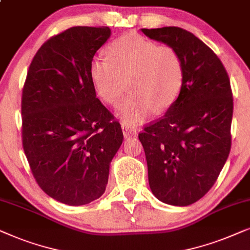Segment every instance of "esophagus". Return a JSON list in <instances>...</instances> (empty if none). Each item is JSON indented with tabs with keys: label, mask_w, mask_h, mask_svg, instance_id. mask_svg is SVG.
Listing matches in <instances>:
<instances>
[{
	"label": "esophagus",
	"mask_w": 250,
	"mask_h": 250,
	"mask_svg": "<svg viewBox=\"0 0 250 250\" xmlns=\"http://www.w3.org/2000/svg\"><path fill=\"white\" fill-rule=\"evenodd\" d=\"M121 128H122L123 136H125V138L130 137V136H136V135H137V131H136V129H132L131 127H129V125H125V123H122Z\"/></svg>",
	"instance_id": "1"
}]
</instances>
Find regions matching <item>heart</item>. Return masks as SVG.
<instances>
[{"label":"heart","mask_w":250,"mask_h":250,"mask_svg":"<svg viewBox=\"0 0 250 250\" xmlns=\"http://www.w3.org/2000/svg\"><path fill=\"white\" fill-rule=\"evenodd\" d=\"M107 59H92L89 74L98 97L118 106L130 89V97L119 109L129 127L144 122L153 112L174 105L184 83L182 56L170 45H158L137 34H125L106 49Z\"/></svg>","instance_id":"1"}]
</instances>
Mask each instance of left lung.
Masks as SVG:
<instances>
[{"label":"left lung","mask_w":250,"mask_h":250,"mask_svg":"<svg viewBox=\"0 0 250 250\" xmlns=\"http://www.w3.org/2000/svg\"><path fill=\"white\" fill-rule=\"evenodd\" d=\"M141 31L175 48L184 62L177 101L138 138L154 197L185 207L212 188L228 160L233 114L231 84L215 52L192 33L174 26Z\"/></svg>","instance_id":"left-lung-1"}]
</instances>
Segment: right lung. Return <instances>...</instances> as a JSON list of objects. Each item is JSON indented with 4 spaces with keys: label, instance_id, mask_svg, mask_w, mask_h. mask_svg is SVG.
<instances>
[{
    "label": "right lung",
    "instance_id": "right-lung-1",
    "mask_svg": "<svg viewBox=\"0 0 250 250\" xmlns=\"http://www.w3.org/2000/svg\"><path fill=\"white\" fill-rule=\"evenodd\" d=\"M108 27L75 26L33 58L21 99L22 146L36 183L68 206L101 198L123 141L121 125L96 97L89 68Z\"/></svg>",
    "mask_w": 250,
    "mask_h": 250
}]
</instances>
